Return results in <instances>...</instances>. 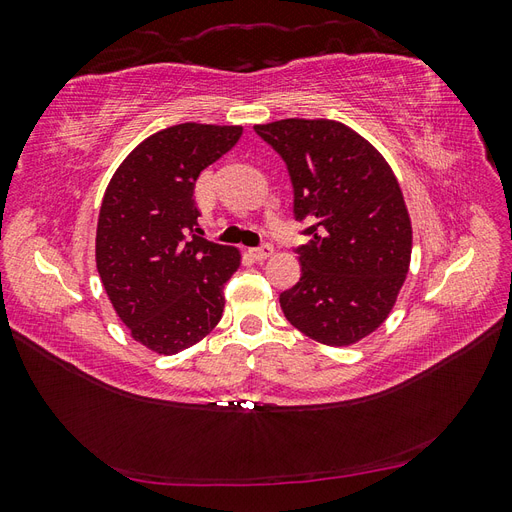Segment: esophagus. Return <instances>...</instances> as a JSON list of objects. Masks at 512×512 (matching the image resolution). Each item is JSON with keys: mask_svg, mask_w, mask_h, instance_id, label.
<instances>
[{"mask_svg": "<svg viewBox=\"0 0 512 512\" xmlns=\"http://www.w3.org/2000/svg\"><path fill=\"white\" fill-rule=\"evenodd\" d=\"M271 254H273V245L271 243H262V245L252 247V250H250V256L254 260H267Z\"/></svg>", "mask_w": 512, "mask_h": 512, "instance_id": "1", "label": "esophagus"}]
</instances>
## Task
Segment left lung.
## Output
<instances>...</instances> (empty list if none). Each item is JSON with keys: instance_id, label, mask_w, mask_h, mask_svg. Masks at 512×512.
Masks as SVG:
<instances>
[{"instance_id": "8db88e82", "label": "left lung", "mask_w": 512, "mask_h": 512, "mask_svg": "<svg viewBox=\"0 0 512 512\" xmlns=\"http://www.w3.org/2000/svg\"><path fill=\"white\" fill-rule=\"evenodd\" d=\"M288 168L292 213L309 237L301 277L280 294L292 327L350 346L389 316L406 280L412 226L391 166L363 136L331 119L254 126Z\"/></svg>"}]
</instances>
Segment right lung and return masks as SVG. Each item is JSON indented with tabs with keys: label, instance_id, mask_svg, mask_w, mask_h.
Returning a JSON list of instances; mask_svg holds the SVG:
<instances>
[{
	"label": "right lung",
	"instance_id": "add662e5",
	"mask_svg": "<svg viewBox=\"0 0 512 512\" xmlns=\"http://www.w3.org/2000/svg\"><path fill=\"white\" fill-rule=\"evenodd\" d=\"M239 126L179 123L138 145L108 183L96 265L132 337L160 354L200 342L224 312L239 252L196 235L198 175L235 147Z\"/></svg>",
	"mask_w": 512,
	"mask_h": 512
}]
</instances>
